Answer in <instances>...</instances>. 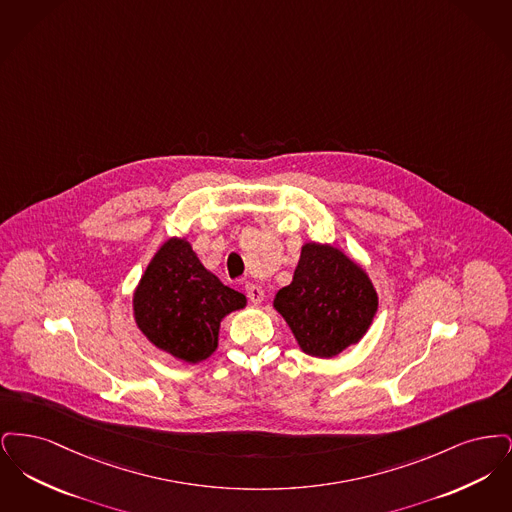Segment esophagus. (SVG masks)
Wrapping results in <instances>:
<instances>
[{
	"label": "esophagus",
	"mask_w": 512,
	"mask_h": 512,
	"mask_svg": "<svg viewBox=\"0 0 512 512\" xmlns=\"http://www.w3.org/2000/svg\"><path fill=\"white\" fill-rule=\"evenodd\" d=\"M245 293H247V299L255 305H259L265 299L263 288L259 284H253V282H245Z\"/></svg>",
	"instance_id": "obj_1"
}]
</instances>
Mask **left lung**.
I'll return each mask as SVG.
<instances>
[{"instance_id":"obj_1","label":"left lung","mask_w":512,"mask_h":512,"mask_svg":"<svg viewBox=\"0 0 512 512\" xmlns=\"http://www.w3.org/2000/svg\"><path fill=\"white\" fill-rule=\"evenodd\" d=\"M299 347L334 357L363 338L378 309L365 270L330 245L305 244L290 286L274 299Z\"/></svg>"}]
</instances>
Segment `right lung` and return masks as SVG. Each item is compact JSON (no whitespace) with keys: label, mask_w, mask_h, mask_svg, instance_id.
<instances>
[{"label":"right lung","mask_w":512,"mask_h":512,"mask_svg":"<svg viewBox=\"0 0 512 512\" xmlns=\"http://www.w3.org/2000/svg\"><path fill=\"white\" fill-rule=\"evenodd\" d=\"M242 307L244 293L224 286L178 238L157 251L134 293V317L147 340L186 363L207 359L222 317Z\"/></svg>","instance_id":"1"}]
</instances>
